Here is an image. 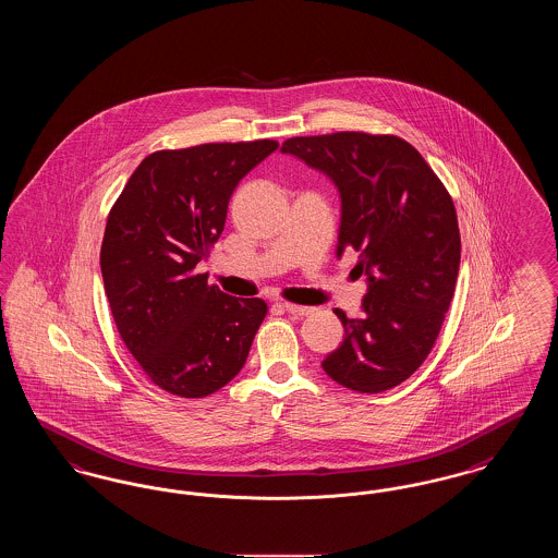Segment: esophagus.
Wrapping results in <instances>:
<instances>
[{
	"label": "esophagus",
	"mask_w": 558,
	"mask_h": 558,
	"mask_svg": "<svg viewBox=\"0 0 558 558\" xmlns=\"http://www.w3.org/2000/svg\"><path fill=\"white\" fill-rule=\"evenodd\" d=\"M282 310L289 312L291 316L296 318H303V316H310L314 312V307H305V305H294V303H282Z\"/></svg>",
	"instance_id": "esophagus-1"
}]
</instances>
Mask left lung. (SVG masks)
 <instances>
[{
	"mask_svg": "<svg viewBox=\"0 0 558 558\" xmlns=\"http://www.w3.org/2000/svg\"><path fill=\"white\" fill-rule=\"evenodd\" d=\"M282 153L339 187L337 255L351 246L368 276L362 314L335 310L345 339L322 368L357 393L393 389L423 366L453 296L460 230L450 192L412 144L389 133L301 135Z\"/></svg>",
	"mask_w": 558,
	"mask_h": 558,
	"instance_id": "1",
	"label": "left lung"
}]
</instances>
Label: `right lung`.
Segmentation results:
<instances>
[{"instance_id": "obj_1", "label": "right lung", "mask_w": 558, "mask_h": 558, "mask_svg": "<svg viewBox=\"0 0 558 558\" xmlns=\"http://www.w3.org/2000/svg\"><path fill=\"white\" fill-rule=\"evenodd\" d=\"M276 140L157 150L108 213L100 267L117 330L144 374L178 398H207L244 366L264 299H236L196 266L226 226L240 180Z\"/></svg>"}]
</instances>
